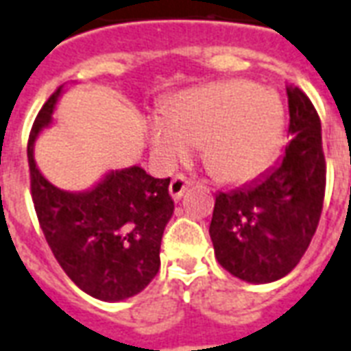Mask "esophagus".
<instances>
[{
    "instance_id": "obj_1",
    "label": "esophagus",
    "mask_w": 351,
    "mask_h": 351,
    "mask_svg": "<svg viewBox=\"0 0 351 351\" xmlns=\"http://www.w3.org/2000/svg\"><path fill=\"white\" fill-rule=\"evenodd\" d=\"M189 188V182L188 178L184 175H176L173 180H171V184H169V193H171V197L175 199V201H178V199H182L184 191Z\"/></svg>"
}]
</instances>
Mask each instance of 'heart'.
Segmentation results:
<instances>
[{
  "mask_svg": "<svg viewBox=\"0 0 351 351\" xmlns=\"http://www.w3.org/2000/svg\"><path fill=\"white\" fill-rule=\"evenodd\" d=\"M150 124L152 149L173 163L202 143V160L225 184H245L274 163L285 110L279 95L241 80H228L173 96Z\"/></svg>",
  "mask_w": 351,
  "mask_h": 351,
  "instance_id": "1",
  "label": "heart"
}]
</instances>
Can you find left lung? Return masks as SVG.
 <instances>
[{
    "mask_svg": "<svg viewBox=\"0 0 351 351\" xmlns=\"http://www.w3.org/2000/svg\"><path fill=\"white\" fill-rule=\"evenodd\" d=\"M292 136L277 167L251 186L215 195L210 238L217 262L247 282H271L298 266L313 240L326 195V156L316 108L287 87Z\"/></svg>",
    "mask_w": 351,
    "mask_h": 351,
    "instance_id": "obj_1",
    "label": "left lung"
}]
</instances>
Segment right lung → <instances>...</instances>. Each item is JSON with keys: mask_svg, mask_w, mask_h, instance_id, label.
Masks as SVG:
<instances>
[{"mask_svg": "<svg viewBox=\"0 0 351 351\" xmlns=\"http://www.w3.org/2000/svg\"><path fill=\"white\" fill-rule=\"evenodd\" d=\"M61 89L38 111L27 141L31 197L51 253L83 292L121 301L141 292L160 269V245L175 202L171 178H154L141 167L111 171L89 191L56 188L38 171L33 143L51 123Z\"/></svg>", "mask_w": 351, "mask_h": 351, "instance_id": "1", "label": "right lung"}]
</instances>
